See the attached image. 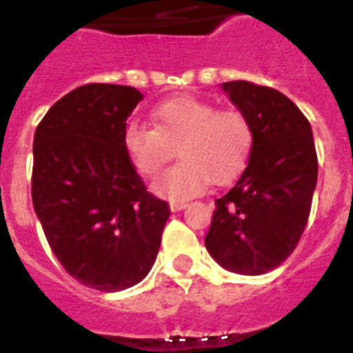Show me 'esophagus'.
Masks as SVG:
<instances>
[{"instance_id":"esophagus-1","label":"esophagus","mask_w":353,"mask_h":353,"mask_svg":"<svg viewBox=\"0 0 353 353\" xmlns=\"http://www.w3.org/2000/svg\"><path fill=\"white\" fill-rule=\"evenodd\" d=\"M185 207H187L185 201H171L170 203L171 212H180V210H183Z\"/></svg>"}]
</instances>
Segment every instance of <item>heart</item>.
Here are the masks:
<instances>
[{"mask_svg": "<svg viewBox=\"0 0 353 353\" xmlns=\"http://www.w3.org/2000/svg\"><path fill=\"white\" fill-rule=\"evenodd\" d=\"M154 127L129 121L123 146L136 170L155 176L174 155L180 161L159 176L154 191L171 201L201 194L208 183L226 185L248 166L254 129L239 109H219L196 97H173L152 109Z\"/></svg>", "mask_w": 353, "mask_h": 353, "instance_id": "heart-1", "label": "heart"}]
</instances>
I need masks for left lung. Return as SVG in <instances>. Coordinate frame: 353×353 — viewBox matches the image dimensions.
Returning a JSON list of instances; mask_svg holds the SVG:
<instances>
[{"label":"left lung","instance_id":"8db88e82","mask_svg":"<svg viewBox=\"0 0 353 353\" xmlns=\"http://www.w3.org/2000/svg\"><path fill=\"white\" fill-rule=\"evenodd\" d=\"M223 90L251 120L254 146L235 185L215 199L205 245L224 269L260 276L279 267L304 233L316 148L307 118L281 92L251 81H228Z\"/></svg>","mask_w":353,"mask_h":353}]
</instances>
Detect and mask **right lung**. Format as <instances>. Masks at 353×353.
Segmentation results:
<instances>
[{
	"label": "right lung",
	"instance_id": "obj_1",
	"mask_svg": "<svg viewBox=\"0 0 353 353\" xmlns=\"http://www.w3.org/2000/svg\"><path fill=\"white\" fill-rule=\"evenodd\" d=\"M143 95L90 83L52 104L33 138L31 199L49 245L81 285L120 292L145 279L170 217L123 146Z\"/></svg>",
	"mask_w": 353,
	"mask_h": 353
}]
</instances>
